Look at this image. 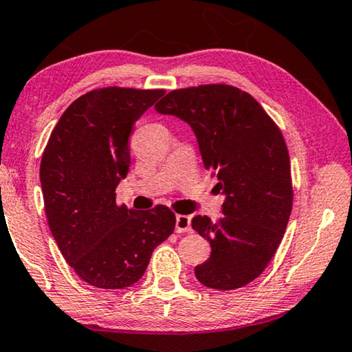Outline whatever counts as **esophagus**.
<instances>
[{"label": "esophagus", "instance_id": "1", "mask_svg": "<svg viewBox=\"0 0 352 352\" xmlns=\"http://www.w3.org/2000/svg\"><path fill=\"white\" fill-rule=\"evenodd\" d=\"M175 230L178 234L190 232V230H191V217H188V214H177Z\"/></svg>", "mask_w": 352, "mask_h": 352}]
</instances>
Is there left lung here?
Wrapping results in <instances>:
<instances>
[{
  "mask_svg": "<svg viewBox=\"0 0 352 352\" xmlns=\"http://www.w3.org/2000/svg\"><path fill=\"white\" fill-rule=\"evenodd\" d=\"M155 109L191 126L204 166L226 196L218 223L192 218L212 246L196 278L218 291L246 286L269 265L291 217V161L280 128L250 93L226 83L172 90Z\"/></svg>",
  "mask_w": 352,
  "mask_h": 352,
  "instance_id": "1",
  "label": "left lung"
}]
</instances>
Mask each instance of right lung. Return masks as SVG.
Returning a JSON list of instances; mask_svg holds the SVG:
<instances>
[{
	"instance_id": "add662e5",
	"label": "right lung",
	"mask_w": 352,
	"mask_h": 352,
	"mask_svg": "<svg viewBox=\"0 0 352 352\" xmlns=\"http://www.w3.org/2000/svg\"><path fill=\"white\" fill-rule=\"evenodd\" d=\"M164 90L107 87L77 98L52 131L41 160L50 232L76 274L94 287L124 289L145 274L151 253L175 229L166 206L117 204L131 164L134 123Z\"/></svg>"
}]
</instances>
